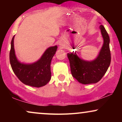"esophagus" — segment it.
<instances>
[{"instance_id": "1", "label": "esophagus", "mask_w": 122, "mask_h": 122, "mask_svg": "<svg viewBox=\"0 0 122 122\" xmlns=\"http://www.w3.org/2000/svg\"><path fill=\"white\" fill-rule=\"evenodd\" d=\"M60 46H61V47H62V45L61 44H60Z\"/></svg>"}]
</instances>
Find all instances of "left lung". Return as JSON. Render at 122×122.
<instances>
[{"instance_id": "1", "label": "left lung", "mask_w": 122, "mask_h": 122, "mask_svg": "<svg viewBox=\"0 0 122 122\" xmlns=\"http://www.w3.org/2000/svg\"><path fill=\"white\" fill-rule=\"evenodd\" d=\"M100 29L104 43L96 59L88 61L81 59L75 53H68L72 76L82 84L96 83L107 72L111 63L110 37L103 25Z\"/></svg>"}]
</instances>
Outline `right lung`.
Listing matches in <instances>:
<instances>
[{
	"mask_svg": "<svg viewBox=\"0 0 122 122\" xmlns=\"http://www.w3.org/2000/svg\"><path fill=\"white\" fill-rule=\"evenodd\" d=\"M14 40V36L11 42L10 62L15 75L21 82L29 86L39 88L47 84L51 79L50 64L57 51V46L47 48L37 62L23 64L18 61L15 55Z\"/></svg>",
	"mask_w": 122,
	"mask_h": 122,
	"instance_id": "obj_1",
	"label": "right lung"
}]
</instances>
